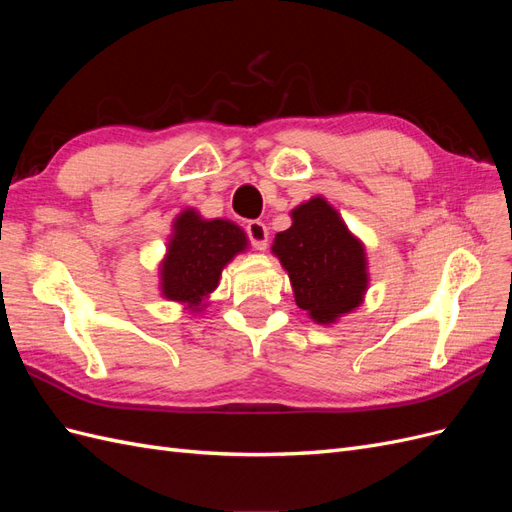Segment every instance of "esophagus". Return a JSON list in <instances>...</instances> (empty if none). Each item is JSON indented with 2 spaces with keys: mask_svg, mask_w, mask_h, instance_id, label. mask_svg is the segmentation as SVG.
Here are the masks:
<instances>
[{
  "mask_svg": "<svg viewBox=\"0 0 512 512\" xmlns=\"http://www.w3.org/2000/svg\"><path fill=\"white\" fill-rule=\"evenodd\" d=\"M245 230H247V237H250V241H252L256 250H267L269 230H267L265 224H262L260 220H252V222H247Z\"/></svg>",
  "mask_w": 512,
  "mask_h": 512,
  "instance_id": "obj_1",
  "label": "esophagus"
}]
</instances>
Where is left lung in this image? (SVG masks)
I'll list each match as a JSON object with an SVG mask.
<instances>
[{"instance_id": "left-lung-1", "label": "left lung", "mask_w": 512, "mask_h": 512, "mask_svg": "<svg viewBox=\"0 0 512 512\" xmlns=\"http://www.w3.org/2000/svg\"><path fill=\"white\" fill-rule=\"evenodd\" d=\"M290 218L292 226L277 232L271 252L288 271L297 305L314 322L329 327L365 299V245L322 196L294 207Z\"/></svg>"}]
</instances>
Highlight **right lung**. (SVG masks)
Segmentation results:
<instances>
[{
    "label": "right lung",
    "mask_w": 512,
    "mask_h": 512,
    "mask_svg": "<svg viewBox=\"0 0 512 512\" xmlns=\"http://www.w3.org/2000/svg\"><path fill=\"white\" fill-rule=\"evenodd\" d=\"M247 250V235L230 220H205L196 209H183L170 232L160 262V292L168 301L198 314L209 305L224 267Z\"/></svg>",
    "instance_id": "add662e5"
}]
</instances>
